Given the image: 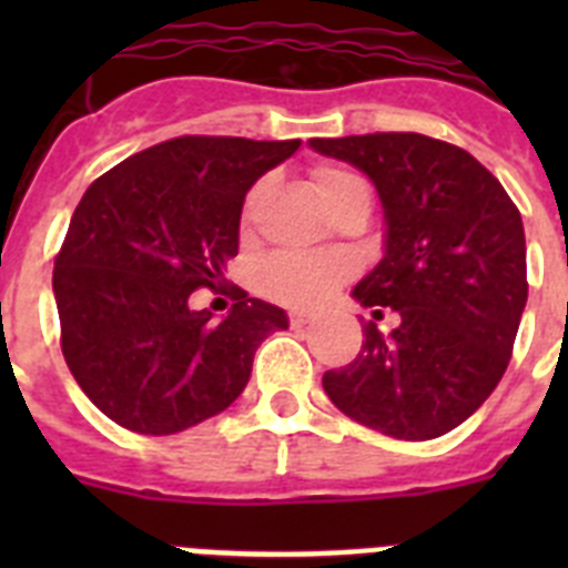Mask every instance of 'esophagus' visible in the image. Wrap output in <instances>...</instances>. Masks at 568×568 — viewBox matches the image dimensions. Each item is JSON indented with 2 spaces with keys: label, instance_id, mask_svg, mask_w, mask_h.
I'll return each mask as SVG.
<instances>
[{
  "label": "esophagus",
  "instance_id": "esophagus-1",
  "mask_svg": "<svg viewBox=\"0 0 568 568\" xmlns=\"http://www.w3.org/2000/svg\"><path fill=\"white\" fill-rule=\"evenodd\" d=\"M315 315L307 313V310H293V313H290V324H293V327H307Z\"/></svg>",
  "mask_w": 568,
  "mask_h": 568
}]
</instances>
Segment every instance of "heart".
<instances>
[{
	"mask_svg": "<svg viewBox=\"0 0 568 568\" xmlns=\"http://www.w3.org/2000/svg\"><path fill=\"white\" fill-rule=\"evenodd\" d=\"M353 182H358V179L338 168H318L313 173L315 193L321 195V202ZM346 275H349V264L338 255L278 253L261 264L258 287L275 301L310 307V304L327 298Z\"/></svg>",
	"mask_w": 568,
	"mask_h": 568,
	"instance_id": "heart-1",
	"label": "heart"
}]
</instances>
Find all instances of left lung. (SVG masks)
<instances>
[{"label": "left lung", "mask_w": 568, "mask_h": 568, "mask_svg": "<svg viewBox=\"0 0 568 568\" xmlns=\"http://www.w3.org/2000/svg\"><path fill=\"white\" fill-rule=\"evenodd\" d=\"M310 148L378 190L384 255L353 298L400 318L389 333L364 324L358 358L324 373V393L389 438L446 435L489 398L511 358L529 295L518 207L475 155L429 135L310 139Z\"/></svg>", "instance_id": "8db88e82"}]
</instances>
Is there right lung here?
I'll return each instance as SVG.
<instances>
[{"mask_svg":"<svg viewBox=\"0 0 568 568\" xmlns=\"http://www.w3.org/2000/svg\"><path fill=\"white\" fill-rule=\"evenodd\" d=\"M298 148L182 135L130 155L82 195L53 295L64 361L110 420L173 435L224 413L261 341L290 327L284 310L244 290L215 324L190 293L222 287L250 187Z\"/></svg>","mask_w":568,"mask_h":568,"instance_id":"1","label":"right lung"}]
</instances>
